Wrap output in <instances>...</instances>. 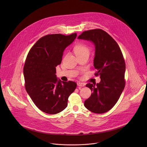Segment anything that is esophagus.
<instances>
[{
	"label": "esophagus",
	"instance_id": "obj_1",
	"mask_svg": "<svg viewBox=\"0 0 147 147\" xmlns=\"http://www.w3.org/2000/svg\"><path fill=\"white\" fill-rule=\"evenodd\" d=\"M77 85H78V86H84L85 84H84V83H80V82H78V83H77Z\"/></svg>",
	"mask_w": 147,
	"mask_h": 147
}]
</instances>
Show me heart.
<instances>
[{
    "instance_id": "obj_1",
    "label": "heart",
    "mask_w": 147,
    "mask_h": 147,
    "mask_svg": "<svg viewBox=\"0 0 147 147\" xmlns=\"http://www.w3.org/2000/svg\"><path fill=\"white\" fill-rule=\"evenodd\" d=\"M74 52L76 55H79L82 54H88L90 53L89 48L85 44L79 43L74 47Z\"/></svg>"
}]
</instances>
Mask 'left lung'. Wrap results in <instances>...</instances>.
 Here are the masks:
<instances>
[{
    "label": "left lung",
    "mask_w": 147,
    "mask_h": 147,
    "mask_svg": "<svg viewBox=\"0 0 147 147\" xmlns=\"http://www.w3.org/2000/svg\"><path fill=\"white\" fill-rule=\"evenodd\" d=\"M78 38L94 45L95 75H100L101 79L99 83L86 85L92 93L84 106L93 113H104L115 105L125 88L126 64L123 54L117 42L102 29L85 31Z\"/></svg>",
    "instance_id": "8db88e82"
}]
</instances>
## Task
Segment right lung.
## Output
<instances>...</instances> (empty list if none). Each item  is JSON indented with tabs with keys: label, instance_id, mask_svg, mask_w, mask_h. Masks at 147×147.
<instances>
[{
	"label": "right lung",
	"instance_id": "right-lung-1",
	"mask_svg": "<svg viewBox=\"0 0 147 147\" xmlns=\"http://www.w3.org/2000/svg\"><path fill=\"white\" fill-rule=\"evenodd\" d=\"M76 36V33L46 35L37 41L27 55L24 67L26 90L36 106L47 114L63 111L76 88V83L61 81L55 75L64 50Z\"/></svg>",
	"mask_w": 147,
	"mask_h": 147
}]
</instances>
